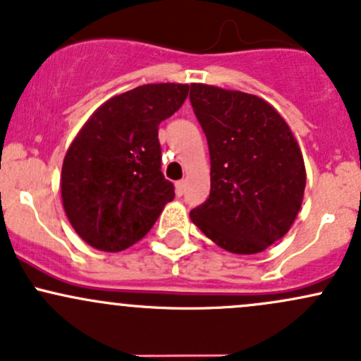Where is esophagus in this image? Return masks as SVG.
<instances>
[{
	"instance_id": "obj_1",
	"label": "esophagus",
	"mask_w": 361,
	"mask_h": 361,
	"mask_svg": "<svg viewBox=\"0 0 361 361\" xmlns=\"http://www.w3.org/2000/svg\"><path fill=\"white\" fill-rule=\"evenodd\" d=\"M184 189H185V182H184V180H177V182H176V192H177V196L184 195Z\"/></svg>"
}]
</instances>
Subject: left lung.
<instances>
[{"label":"left lung","instance_id":"1","mask_svg":"<svg viewBox=\"0 0 361 361\" xmlns=\"http://www.w3.org/2000/svg\"><path fill=\"white\" fill-rule=\"evenodd\" d=\"M189 99L210 151V196L189 217L224 250L259 254L287 235L300 210L299 144L257 95L192 83Z\"/></svg>","mask_w":361,"mask_h":361}]
</instances>
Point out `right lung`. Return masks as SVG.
Masks as SVG:
<instances>
[{"mask_svg": "<svg viewBox=\"0 0 361 361\" xmlns=\"http://www.w3.org/2000/svg\"><path fill=\"white\" fill-rule=\"evenodd\" d=\"M189 85H142L104 102L78 132L62 165V205L90 247L121 252L149 233L176 192L161 173L158 126Z\"/></svg>", "mask_w": 361, "mask_h": 361, "instance_id": "right-lung-1", "label": "right lung"}]
</instances>
